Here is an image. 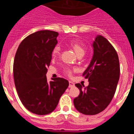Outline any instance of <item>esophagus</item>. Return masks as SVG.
Listing matches in <instances>:
<instances>
[{
	"label": "esophagus",
	"mask_w": 134,
	"mask_h": 134,
	"mask_svg": "<svg viewBox=\"0 0 134 134\" xmlns=\"http://www.w3.org/2000/svg\"><path fill=\"white\" fill-rule=\"evenodd\" d=\"M69 87L71 88V87H73L75 86V83H73V82L69 81Z\"/></svg>",
	"instance_id": "34e87169"
}]
</instances>
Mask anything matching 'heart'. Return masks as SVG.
<instances>
[{"instance_id": "obj_1", "label": "heart", "mask_w": 134, "mask_h": 134, "mask_svg": "<svg viewBox=\"0 0 134 134\" xmlns=\"http://www.w3.org/2000/svg\"><path fill=\"white\" fill-rule=\"evenodd\" d=\"M71 47L74 50V51L75 52V53L77 55H79V54H83L85 53V49L83 45H81V44H79L78 42L75 41H71L69 43ZM60 54V47L59 46H56L53 50L52 52V57L53 58H56L57 57H58ZM65 73H66L68 75L71 76L72 75V71L70 69H66L65 70Z\"/></svg>"}]
</instances>
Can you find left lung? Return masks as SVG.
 Returning a JSON list of instances; mask_svg holds the SVG:
<instances>
[{
    "label": "left lung",
    "mask_w": 134,
    "mask_h": 134,
    "mask_svg": "<svg viewBox=\"0 0 134 134\" xmlns=\"http://www.w3.org/2000/svg\"><path fill=\"white\" fill-rule=\"evenodd\" d=\"M93 55L83 73L89 85L82 89L76 83L80 93L73 99L76 109L85 115H96L110 103L120 79V62L116 51L105 37L97 35L93 43Z\"/></svg>",
    "instance_id": "obj_1"
}]
</instances>
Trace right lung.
I'll use <instances>...</instances> for the list:
<instances>
[{"label": "right lung", "instance_id": "obj_1", "mask_svg": "<svg viewBox=\"0 0 134 134\" xmlns=\"http://www.w3.org/2000/svg\"><path fill=\"white\" fill-rule=\"evenodd\" d=\"M58 35L49 30L31 34L20 43L14 57L13 75L19 99L29 111L37 115L53 111L69 86L63 78L49 83L47 79Z\"/></svg>", "mask_w": 134, "mask_h": 134}]
</instances>
